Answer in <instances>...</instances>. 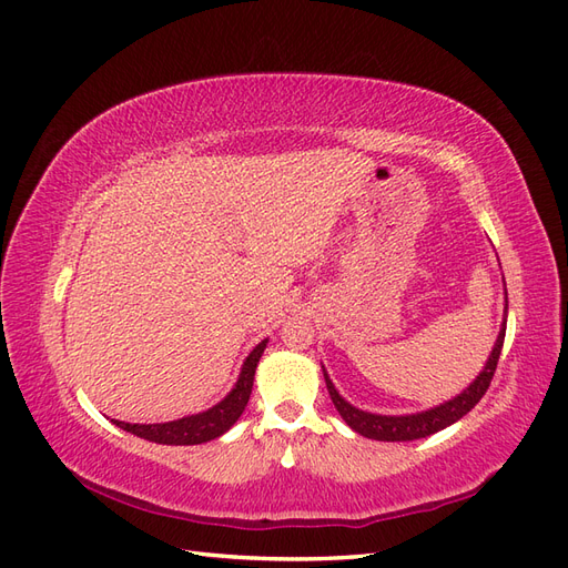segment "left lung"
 Segmentation results:
<instances>
[{
  "label": "left lung",
  "instance_id": "obj_1",
  "mask_svg": "<svg viewBox=\"0 0 568 568\" xmlns=\"http://www.w3.org/2000/svg\"><path fill=\"white\" fill-rule=\"evenodd\" d=\"M507 311L509 307H507V288H505V313H503L500 334H497L495 346L486 359V367L478 372L476 379L462 393H457L455 398L445 400L436 407L412 412V415H376V412H367V409H359V407L351 405L336 390L334 382L329 379V374H326V369L322 365L326 390H329L332 403L338 409V415L353 428L355 434L372 438V440H417V438H426V436L443 432L445 426L455 424L457 419L467 415V412H471V407L486 395L493 374H495V367H497V359H500V353H503L505 332H507Z\"/></svg>",
  "mask_w": 568,
  "mask_h": 568
}]
</instances>
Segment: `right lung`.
<instances>
[{
  "mask_svg": "<svg viewBox=\"0 0 568 568\" xmlns=\"http://www.w3.org/2000/svg\"><path fill=\"white\" fill-rule=\"evenodd\" d=\"M265 348H267V338H263L248 353V357L242 365V372H239L234 388L225 395V398H222L217 405L199 412V415H189V417H182L175 422H163V424H130L120 419H113V424L128 434H134L144 440L161 443V445H201V443L215 440L222 434H227L236 424V419L242 417V412L246 409L251 388H253L255 367L261 363V355L265 353Z\"/></svg>",
  "mask_w": 568,
  "mask_h": 568,
  "instance_id": "right-lung-1",
  "label": "right lung"
}]
</instances>
